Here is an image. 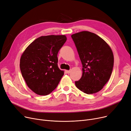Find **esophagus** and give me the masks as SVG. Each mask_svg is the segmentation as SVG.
<instances>
[{"mask_svg":"<svg viewBox=\"0 0 131 131\" xmlns=\"http://www.w3.org/2000/svg\"><path fill=\"white\" fill-rule=\"evenodd\" d=\"M65 72H66L67 74H68V73H70L71 72V71H70V70H69V71L66 70V71H65Z\"/></svg>","mask_w":131,"mask_h":131,"instance_id":"1","label":"esophagus"}]
</instances>
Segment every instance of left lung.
<instances>
[{"mask_svg":"<svg viewBox=\"0 0 131 131\" xmlns=\"http://www.w3.org/2000/svg\"><path fill=\"white\" fill-rule=\"evenodd\" d=\"M71 37L77 47L82 64L83 74L75 84L86 94L100 91L111 78L114 55L111 47L95 33L82 31Z\"/></svg>","mask_w":131,"mask_h":131,"instance_id":"8db88e82","label":"left lung"}]
</instances>
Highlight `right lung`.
Wrapping results in <instances>:
<instances>
[{"label": "right lung", "mask_w": 131, "mask_h": 131, "mask_svg": "<svg viewBox=\"0 0 131 131\" xmlns=\"http://www.w3.org/2000/svg\"><path fill=\"white\" fill-rule=\"evenodd\" d=\"M64 35L41 36L28 46L20 59V70L27 85L37 94L46 95L57 86L64 75L57 54L66 41Z\"/></svg>", "instance_id": "add662e5"}]
</instances>
